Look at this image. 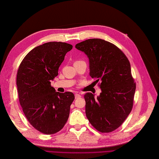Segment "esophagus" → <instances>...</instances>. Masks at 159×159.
I'll return each mask as SVG.
<instances>
[{"label":"esophagus","instance_id":"1","mask_svg":"<svg viewBox=\"0 0 159 159\" xmlns=\"http://www.w3.org/2000/svg\"><path fill=\"white\" fill-rule=\"evenodd\" d=\"M80 98H81V95L80 94H79V93H75V99H78Z\"/></svg>","mask_w":159,"mask_h":159}]
</instances>
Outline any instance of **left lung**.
I'll use <instances>...</instances> for the list:
<instances>
[{
  "label": "left lung",
  "mask_w": 159,
  "mask_h": 159,
  "mask_svg": "<svg viewBox=\"0 0 159 159\" xmlns=\"http://www.w3.org/2000/svg\"><path fill=\"white\" fill-rule=\"evenodd\" d=\"M89 61V75L102 89L99 96L87 93L85 114L98 131L110 133L121 125L131 113L136 84L130 62L119 48L111 42L92 38L78 43Z\"/></svg>",
  "instance_id": "8db88e82"
}]
</instances>
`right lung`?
I'll list each match as a JSON object with an SVG mask.
<instances>
[{"label": "right lung", "instance_id": "right-lung-1", "mask_svg": "<svg viewBox=\"0 0 159 159\" xmlns=\"http://www.w3.org/2000/svg\"><path fill=\"white\" fill-rule=\"evenodd\" d=\"M73 46L61 42H47L27 54L19 66L16 85L20 104L27 120L46 134L60 131L68 121L73 93L56 92L51 80Z\"/></svg>", "mask_w": 159, "mask_h": 159}]
</instances>
